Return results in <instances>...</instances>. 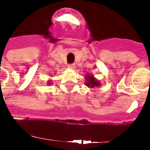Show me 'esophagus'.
Wrapping results in <instances>:
<instances>
[{"label":"esophagus","mask_w":150,"mask_h":150,"mask_svg":"<svg viewBox=\"0 0 150 150\" xmlns=\"http://www.w3.org/2000/svg\"><path fill=\"white\" fill-rule=\"evenodd\" d=\"M68 67H69V68H71V69H75V64H70V65H68Z\"/></svg>","instance_id":"obj_1"}]
</instances>
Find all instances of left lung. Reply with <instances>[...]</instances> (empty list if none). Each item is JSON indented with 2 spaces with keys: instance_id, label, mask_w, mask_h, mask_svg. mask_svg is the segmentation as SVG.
Listing matches in <instances>:
<instances>
[{
  "instance_id": "left-lung-1",
  "label": "left lung",
  "mask_w": 150,
  "mask_h": 150,
  "mask_svg": "<svg viewBox=\"0 0 150 150\" xmlns=\"http://www.w3.org/2000/svg\"><path fill=\"white\" fill-rule=\"evenodd\" d=\"M85 85L89 88H97L101 85L100 80L96 79L93 75H91L90 74H87L85 75Z\"/></svg>"
}]
</instances>
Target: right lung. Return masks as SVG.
I'll return each mask as SVG.
<instances>
[{
  "label": "right lung",
  "instance_id": "1",
  "mask_svg": "<svg viewBox=\"0 0 150 150\" xmlns=\"http://www.w3.org/2000/svg\"><path fill=\"white\" fill-rule=\"evenodd\" d=\"M47 84H48V85L51 84V80H49V81L47 82Z\"/></svg>",
  "mask_w": 150,
  "mask_h": 150
}]
</instances>
